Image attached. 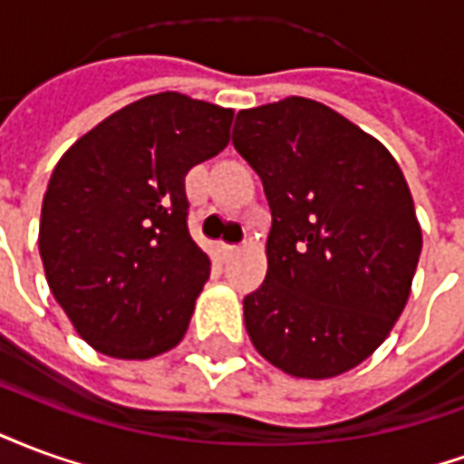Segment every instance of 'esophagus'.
Wrapping results in <instances>:
<instances>
[{"label":"esophagus","mask_w":464,"mask_h":464,"mask_svg":"<svg viewBox=\"0 0 464 464\" xmlns=\"http://www.w3.org/2000/svg\"><path fill=\"white\" fill-rule=\"evenodd\" d=\"M218 253H221L223 261H228L231 256H236V253H238V246H228V243H221V246H218Z\"/></svg>","instance_id":"obj_1"}]
</instances>
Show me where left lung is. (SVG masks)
Instances as JSON below:
<instances>
[{
    "mask_svg": "<svg viewBox=\"0 0 464 464\" xmlns=\"http://www.w3.org/2000/svg\"><path fill=\"white\" fill-rule=\"evenodd\" d=\"M233 146L273 216L246 331L293 378H335L380 348L410 298L422 231L408 181L378 139L303 96L238 111Z\"/></svg>",
    "mask_w": 464,
    "mask_h": 464,
    "instance_id": "1",
    "label": "left lung"
}]
</instances>
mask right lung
Instances as JSON below:
<instances>
[{"label":"right lung","mask_w":464,"mask_h":464,"mask_svg":"<svg viewBox=\"0 0 464 464\" xmlns=\"http://www.w3.org/2000/svg\"><path fill=\"white\" fill-rule=\"evenodd\" d=\"M233 109L179 92L106 116L59 159L39 256L74 331L109 358L176 348L211 261L188 233L186 173L228 146Z\"/></svg>","instance_id":"obj_1"}]
</instances>
